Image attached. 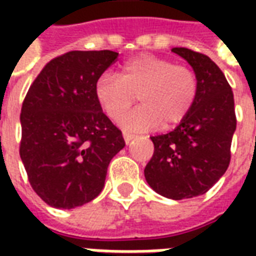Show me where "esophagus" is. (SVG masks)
Returning <instances> with one entry per match:
<instances>
[{"instance_id":"esophagus-1","label":"esophagus","mask_w":256,"mask_h":256,"mask_svg":"<svg viewBox=\"0 0 256 256\" xmlns=\"http://www.w3.org/2000/svg\"><path fill=\"white\" fill-rule=\"evenodd\" d=\"M123 138H124V142H126V144H128L132 140L136 138V136L132 133H128V132H123Z\"/></svg>"}]
</instances>
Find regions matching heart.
I'll use <instances>...</instances> for the list:
<instances>
[{"mask_svg": "<svg viewBox=\"0 0 256 256\" xmlns=\"http://www.w3.org/2000/svg\"><path fill=\"white\" fill-rule=\"evenodd\" d=\"M94 93L102 111L114 120L122 118L138 96L142 106L120 120L124 128L142 132L160 123L168 128L188 116L198 97V78L186 66L140 54L123 64L120 76L101 74Z\"/></svg>", "mask_w": 256, "mask_h": 256, "instance_id": "b5f03b06", "label": "heart"}]
</instances>
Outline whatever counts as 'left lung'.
I'll list each match as a JSON object with an SVG mask.
<instances>
[{
	"mask_svg": "<svg viewBox=\"0 0 256 256\" xmlns=\"http://www.w3.org/2000/svg\"><path fill=\"white\" fill-rule=\"evenodd\" d=\"M172 52L193 68L198 97L172 132L150 137L155 150L144 174L155 192L182 200L204 194L228 170L236 114L230 84L208 56L186 48Z\"/></svg>",
	"mask_w": 256,
	"mask_h": 256,
	"instance_id": "obj_1",
	"label": "left lung"
}]
</instances>
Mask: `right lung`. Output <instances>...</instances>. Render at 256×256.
<instances>
[{
    "mask_svg": "<svg viewBox=\"0 0 256 256\" xmlns=\"http://www.w3.org/2000/svg\"><path fill=\"white\" fill-rule=\"evenodd\" d=\"M118 53L72 50L42 68L22 106L20 158L34 192L56 208L97 198L124 146L122 132L96 98L97 79Z\"/></svg>",
    "mask_w": 256,
    "mask_h": 256,
    "instance_id": "obj_1",
    "label": "right lung"
}]
</instances>
